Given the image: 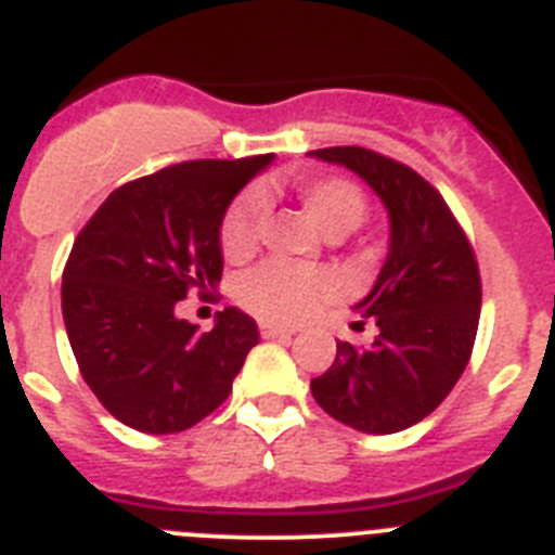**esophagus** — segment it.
Listing matches in <instances>:
<instances>
[{"mask_svg": "<svg viewBox=\"0 0 555 555\" xmlns=\"http://www.w3.org/2000/svg\"><path fill=\"white\" fill-rule=\"evenodd\" d=\"M258 331H261L263 338H288V336H294V327L274 325V322H261V325H258Z\"/></svg>", "mask_w": 555, "mask_h": 555, "instance_id": "1", "label": "esophagus"}]
</instances>
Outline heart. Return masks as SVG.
<instances>
[{
  "instance_id": "obj_1",
  "label": "heart",
  "mask_w": 555,
  "mask_h": 555,
  "mask_svg": "<svg viewBox=\"0 0 555 555\" xmlns=\"http://www.w3.org/2000/svg\"><path fill=\"white\" fill-rule=\"evenodd\" d=\"M297 197L308 217L327 235H345L366 219V194L347 178H313L297 185ZM263 203L247 191L235 197L219 224V247L230 261H244L258 247ZM333 294V278L325 269L292 267L267 261L249 269L235 283V300L267 322H297Z\"/></svg>"
}]
</instances>
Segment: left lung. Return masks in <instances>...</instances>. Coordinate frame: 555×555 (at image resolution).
<instances>
[{
  "label": "left lung",
  "instance_id": "left-lung-1",
  "mask_svg": "<svg viewBox=\"0 0 555 555\" xmlns=\"http://www.w3.org/2000/svg\"><path fill=\"white\" fill-rule=\"evenodd\" d=\"M311 155L366 180L391 222L384 269L356 306L377 325L375 341H336L311 395L341 425L397 434L439 409L467 370L480 317L478 261L442 194L411 166L364 146Z\"/></svg>",
  "mask_w": 555,
  "mask_h": 555
}]
</instances>
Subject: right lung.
I'll return each instance as SVG.
<instances>
[{
	"label": "right lung",
	"mask_w": 555,
	"mask_h": 555,
	"mask_svg": "<svg viewBox=\"0 0 555 555\" xmlns=\"http://www.w3.org/2000/svg\"><path fill=\"white\" fill-rule=\"evenodd\" d=\"M272 160H185L119 185L75 238L63 269V322L82 380L127 428L180 434L217 411L258 345L238 308L214 331L180 320L189 292L222 281L219 224Z\"/></svg>",
	"instance_id": "1"
}]
</instances>
